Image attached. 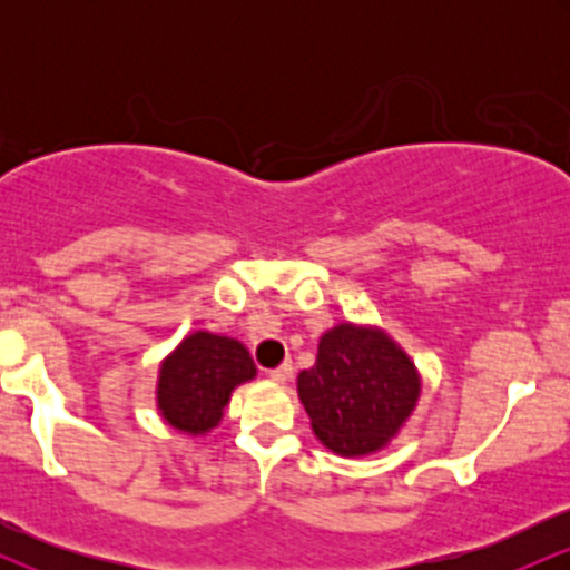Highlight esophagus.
Instances as JSON below:
<instances>
[{
	"mask_svg": "<svg viewBox=\"0 0 570 570\" xmlns=\"http://www.w3.org/2000/svg\"><path fill=\"white\" fill-rule=\"evenodd\" d=\"M292 372H294V367H292V362H284V364H278L276 370H271L267 372V375L273 377V381L276 383H286L292 377Z\"/></svg>",
	"mask_w": 570,
	"mask_h": 570,
	"instance_id": "esophagus-1",
	"label": "esophagus"
}]
</instances>
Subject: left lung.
Masks as SVG:
<instances>
[{
	"label": "left lung",
	"mask_w": 570,
	"mask_h": 570,
	"mask_svg": "<svg viewBox=\"0 0 570 570\" xmlns=\"http://www.w3.org/2000/svg\"><path fill=\"white\" fill-rule=\"evenodd\" d=\"M313 431L340 455L383 448L415 407L421 385L410 358L383 332L340 324L297 377Z\"/></svg>",
	"instance_id": "1"
}]
</instances>
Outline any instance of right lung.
I'll return each mask as SVG.
<instances>
[{"label":"right lung","instance_id":"1","mask_svg":"<svg viewBox=\"0 0 570 570\" xmlns=\"http://www.w3.org/2000/svg\"><path fill=\"white\" fill-rule=\"evenodd\" d=\"M254 362L238 340L195 332L160 370L158 404L174 429L203 434L219 423L238 383L252 381Z\"/></svg>","mask_w":570,"mask_h":570}]
</instances>
